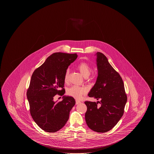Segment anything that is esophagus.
I'll return each instance as SVG.
<instances>
[{"label":"esophagus","instance_id":"obj_1","mask_svg":"<svg viewBox=\"0 0 154 154\" xmlns=\"http://www.w3.org/2000/svg\"><path fill=\"white\" fill-rule=\"evenodd\" d=\"M81 102L80 101H79V100H76V105H78V104H79V103H81Z\"/></svg>","mask_w":154,"mask_h":154}]
</instances>
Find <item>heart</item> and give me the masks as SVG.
<instances>
[{
	"label": "heart",
	"mask_w": 154,
	"mask_h": 154,
	"mask_svg": "<svg viewBox=\"0 0 154 154\" xmlns=\"http://www.w3.org/2000/svg\"><path fill=\"white\" fill-rule=\"evenodd\" d=\"M77 69L81 74L85 78H88L90 76L91 72V68L90 66L85 62H82L79 63L77 66ZM70 71L69 69L66 71L64 75V82L65 83H68L69 80ZM87 92V90L84 87H81L78 86H72L67 90L66 93L69 96L72 97L76 99L82 98V96L85 94Z\"/></svg>",
	"instance_id": "b5f03b06"
}]
</instances>
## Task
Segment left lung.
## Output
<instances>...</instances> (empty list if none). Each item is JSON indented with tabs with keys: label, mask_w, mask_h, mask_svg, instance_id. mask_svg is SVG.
Masks as SVG:
<instances>
[{
	"label": "left lung",
	"mask_w": 154,
	"mask_h": 154,
	"mask_svg": "<svg viewBox=\"0 0 154 154\" xmlns=\"http://www.w3.org/2000/svg\"><path fill=\"white\" fill-rule=\"evenodd\" d=\"M95 55L98 77L88 96L100 101L85 102L87 106L85 118L92 131L105 133L113 128L123 116L127 97L121 76L106 56L100 52Z\"/></svg>",
	"instance_id": "8db88e82"
}]
</instances>
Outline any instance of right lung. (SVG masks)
Instances as JSON below:
<instances>
[{
	"label": "right lung",
	"instance_id": "1",
	"mask_svg": "<svg viewBox=\"0 0 154 154\" xmlns=\"http://www.w3.org/2000/svg\"><path fill=\"white\" fill-rule=\"evenodd\" d=\"M76 54L54 53L34 71L27 92L31 116L36 124L47 132L54 133L66 125L71 109L76 103L73 97L63 96L60 102L53 100L57 94L65 93L64 75L76 60ZM62 88L63 90H59Z\"/></svg>",
	"mask_w": 154,
	"mask_h": 154
}]
</instances>
